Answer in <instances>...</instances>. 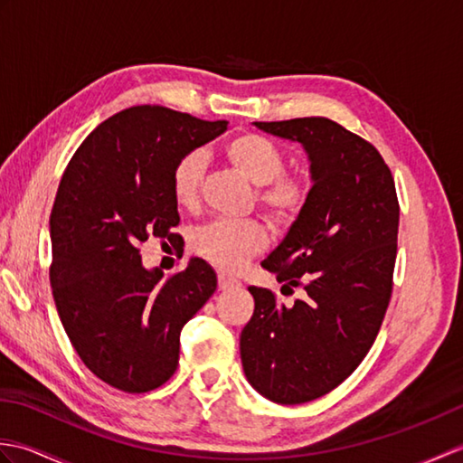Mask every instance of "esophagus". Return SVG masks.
Instances as JSON below:
<instances>
[{"label":"esophagus","instance_id":"34e87169","mask_svg":"<svg viewBox=\"0 0 463 463\" xmlns=\"http://www.w3.org/2000/svg\"><path fill=\"white\" fill-rule=\"evenodd\" d=\"M239 287H241L239 280L226 277V274H219V288L221 290H231V288H239Z\"/></svg>","mask_w":463,"mask_h":463}]
</instances>
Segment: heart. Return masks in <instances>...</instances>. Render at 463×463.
Returning a JSON list of instances; mask_svg holds the SVG:
<instances>
[{
    "instance_id": "b5f03b06",
    "label": "heart",
    "mask_w": 463,
    "mask_h": 463,
    "mask_svg": "<svg viewBox=\"0 0 463 463\" xmlns=\"http://www.w3.org/2000/svg\"><path fill=\"white\" fill-rule=\"evenodd\" d=\"M224 156L247 179L260 186L259 203L274 222H288L308 199V183L284 171V153L272 139L259 133H241L224 145ZM204 175L203 151H189L175 163L171 193L181 209L199 204ZM267 231L259 221H213L196 229L191 247L214 269L239 272L249 259L267 247Z\"/></svg>"
}]
</instances>
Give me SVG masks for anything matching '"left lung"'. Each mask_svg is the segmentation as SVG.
Masks as SVG:
<instances>
[{"mask_svg": "<svg viewBox=\"0 0 463 463\" xmlns=\"http://www.w3.org/2000/svg\"><path fill=\"white\" fill-rule=\"evenodd\" d=\"M252 125L302 145L312 186L262 260L284 287H302L304 298L284 307L270 290L249 287L242 370L264 398L304 404L346 380L378 336L396 264V184L376 146L326 117Z\"/></svg>", "mask_w": 463, "mask_h": 463, "instance_id": "1", "label": "left lung"}]
</instances>
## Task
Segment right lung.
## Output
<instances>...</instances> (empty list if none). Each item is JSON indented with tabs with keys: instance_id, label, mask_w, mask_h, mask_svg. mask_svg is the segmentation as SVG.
<instances>
[{
	"instance_id": "1",
	"label": "right lung",
	"mask_w": 463,
	"mask_h": 463,
	"mask_svg": "<svg viewBox=\"0 0 463 463\" xmlns=\"http://www.w3.org/2000/svg\"><path fill=\"white\" fill-rule=\"evenodd\" d=\"M159 105L129 107L103 121L75 151L49 216L53 300L75 352L97 378L141 394L179 364L186 322L216 290L203 259L163 279L145 269L141 244L175 241V163L226 131Z\"/></svg>"
}]
</instances>
